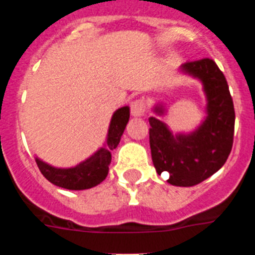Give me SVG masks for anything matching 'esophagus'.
<instances>
[{
  "mask_svg": "<svg viewBox=\"0 0 255 255\" xmlns=\"http://www.w3.org/2000/svg\"><path fill=\"white\" fill-rule=\"evenodd\" d=\"M131 115L132 116H144L145 115V102L143 100H135L134 102H131Z\"/></svg>",
  "mask_w": 255,
  "mask_h": 255,
  "instance_id": "obj_1",
  "label": "esophagus"
}]
</instances>
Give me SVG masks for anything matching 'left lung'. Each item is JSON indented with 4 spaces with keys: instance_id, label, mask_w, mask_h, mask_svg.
<instances>
[{
    "instance_id": "8db88e82",
    "label": "left lung",
    "mask_w": 255,
    "mask_h": 255,
    "mask_svg": "<svg viewBox=\"0 0 255 255\" xmlns=\"http://www.w3.org/2000/svg\"><path fill=\"white\" fill-rule=\"evenodd\" d=\"M181 69L203 83L208 116L194 132L175 136L166 124L150 117L149 144L158 175L168 172L167 181L172 185L193 186L217 172L229 158L235 110L226 78L212 58L188 61ZM155 112L163 110L155 107Z\"/></svg>"
}]
</instances>
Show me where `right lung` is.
<instances>
[{
    "instance_id": "1",
    "label": "right lung",
    "mask_w": 255,
    "mask_h": 255,
    "mask_svg": "<svg viewBox=\"0 0 255 255\" xmlns=\"http://www.w3.org/2000/svg\"><path fill=\"white\" fill-rule=\"evenodd\" d=\"M129 107L119 108L112 116L107 135V145L101 148L87 161L71 168L52 167L46 162L35 158L38 168L49 182L69 189V190H84L97 186L107 177L108 164L111 163V152L119 145L126 124L129 121Z\"/></svg>"
}]
</instances>
